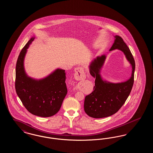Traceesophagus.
<instances>
[{"mask_svg": "<svg viewBox=\"0 0 153 153\" xmlns=\"http://www.w3.org/2000/svg\"><path fill=\"white\" fill-rule=\"evenodd\" d=\"M74 77L77 80H83L85 78V75L84 73V71L82 68L79 67L76 69Z\"/></svg>", "mask_w": 153, "mask_h": 153, "instance_id": "esophagus-1", "label": "esophagus"}]
</instances>
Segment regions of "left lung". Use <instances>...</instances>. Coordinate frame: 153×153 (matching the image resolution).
Masks as SVG:
<instances>
[{
    "mask_svg": "<svg viewBox=\"0 0 153 153\" xmlns=\"http://www.w3.org/2000/svg\"><path fill=\"white\" fill-rule=\"evenodd\" d=\"M115 38L109 51L118 49L123 53L132 66L131 77L117 83L103 80L100 71L106 58L105 54L97 56L91 62L89 72L95 79V84L94 91L85 96L84 107L88 115L94 118L110 117L117 112L128 98L134 84L135 60L123 39L118 36H115Z\"/></svg>",
    "mask_w": 153,
    "mask_h": 153,
    "instance_id": "left-lung-1",
    "label": "left lung"
}]
</instances>
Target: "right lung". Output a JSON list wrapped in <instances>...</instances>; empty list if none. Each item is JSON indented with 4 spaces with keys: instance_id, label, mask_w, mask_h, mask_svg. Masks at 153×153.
<instances>
[{
    "instance_id": "1",
    "label": "right lung",
    "mask_w": 153,
    "mask_h": 153,
    "mask_svg": "<svg viewBox=\"0 0 153 153\" xmlns=\"http://www.w3.org/2000/svg\"><path fill=\"white\" fill-rule=\"evenodd\" d=\"M33 36L23 47L16 64L15 90L25 107L38 117H50L60 109L67 94L65 70L57 69L44 79L36 80L27 76L24 68V59Z\"/></svg>"
}]
</instances>
